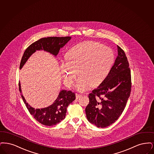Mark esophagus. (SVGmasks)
<instances>
[{
  "instance_id": "obj_1",
  "label": "esophagus",
  "mask_w": 154,
  "mask_h": 154,
  "mask_svg": "<svg viewBox=\"0 0 154 154\" xmlns=\"http://www.w3.org/2000/svg\"><path fill=\"white\" fill-rule=\"evenodd\" d=\"M80 97H81V95H80V94L76 93V99H78Z\"/></svg>"
}]
</instances>
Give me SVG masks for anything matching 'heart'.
<instances>
[{
  "mask_svg": "<svg viewBox=\"0 0 154 154\" xmlns=\"http://www.w3.org/2000/svg\"><path fill=\"white\" fill-rule=\"evenodd\" d=\"M66 57L68 61L60 64L64 83L67 87H71L79 72L80 75L76 87L82 92L91 85H100L109 74L114 60L111 48L93 41H85L72 47Z\"/></svg>",
  "mask_w": 154,
  "mask_h": 154,
  "instance_id": "b5f03b06",
  "label": "heart"
}]
</instances>
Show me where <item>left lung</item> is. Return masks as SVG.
Returning a JSON list of instances; mask_svg holds the SVG:
<instances>
[{
	"label": "left lung",
	"mask_w": 154,
	"mask_h": 154,
	"mask_svg": "<svg viewBox=\"0 0 154 154\" xmlns=\"http://www.w3.org/2000/svg\"><path fill=\"white\" fill-rule=\"evenodd\" d=\"M118 56L106 79L89 94L85 111L88 121L98 128L112 124L124 111L131 91V74L124 51Z\"/></svg>",
	"instance_id": "obj_1"
}]
</instances>
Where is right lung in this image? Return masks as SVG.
<instances>
[{
  "label": "right lung",
  "instance_id": "obj_1",
  "mask_svg": "<svg viewBox=\"0 0 154 154\" xmlns=\"http://www.w3.org/2000/svg\"><path fill=\"white\" fill-rule=\"evenodd\" d=\"M71 38V37H49L34 42L25 50L20 61V68H22L30 56L36 51L44 50L56 56L60 48L64 47ZM19 90L21 93L20 83H19ZM21 97L30 114L41 124L46 126H53L64 120L68 106L76 98L75 94L71 91L63 90L52 105L45 108L35 109L27 103L22 94Z\"/></svg>",
  "mask_w": 154,
  "mask_h": 154
}]
</instances>
